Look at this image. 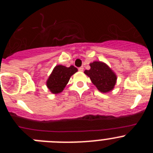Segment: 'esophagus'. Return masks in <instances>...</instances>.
I'll return each mask as SVG.
<instances>
[{"mask_svg":"<svg viewBox=\"0 0 153 153\" xmlns=\"http://www.w3.org/2000/svg\"><path fill=\"white\" fill-rule=\"evenodd\" d=\"M78 70H79V71H80V72H83V67H79V68L78 69Z\"/></svg>","mask_w":153,"mask_h":153,"instance_id":"1","label":"esophagus"}]
</instances>
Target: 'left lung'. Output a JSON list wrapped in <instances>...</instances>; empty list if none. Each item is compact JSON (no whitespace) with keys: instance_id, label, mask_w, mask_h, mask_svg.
Here are the masks:
<instances>
[{"instance_id":"left-lung-1","label":"left lung","mask_w":153,"mask_h":153,"mask_svg":"<svg viewBox=\"0 0 153 153\" xmlns=\"http://www.w3.org/2000/svg\"><path fill=\"white\" fill-rule=\"evenodd\" d=\"M90 66V70H85L84 74L90 78L97 90L103 93L112 91L117 80L114 71L106 63L101 61H93Z\"/></svg>"}]
</instances>
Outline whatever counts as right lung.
Here are the masks:
<instances>
[{"instance_id":"1","label":"right lung","mask_w":153,"mask_h":153,"mask_svg":"<svg viewBox=\"0 0 153 153\" xmlns=\"http://www.w3.org/2000/svg\"><path fill=\"white\" fill-rule=\"evenodd\" d=\"M78 70L74 66L67 67L63 65H56L47 79L46 84L47 88L53 94H58L64 90L71 76Z\"/></svg>"}]
</instances>
